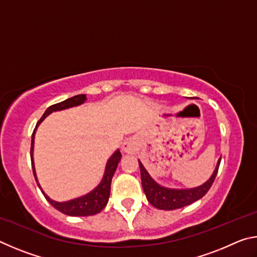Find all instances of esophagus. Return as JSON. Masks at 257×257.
<instances>
[{
  "label": "esophagus",
  "instance_id": "34e87169",
  "mask_svg": "<svg viewBox=\"0 0 257 257\" xmlns=\"http://www.w3.org/2000/svg\"><path fill=\"white\" fill-rule=\"evenodd\" d=\"M137 150H138L137 143H136V141H135V139L130 138V139H128V141H125V142L123 143L122 151L124 152V153L134 154V153H136Z\"/></svg>",
  "mask_w": 257,
  "mask_h": 257
}]
</instances>
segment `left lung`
<instances>
[{
    "label": "left lung",
    "instance_id": "1",
    "mask_svg": "<svg viewBox=\"0 0 257 257\" xmlns=\"http://www.w3.org/2000/svg\"><path fill=\"white\" fill-rule=\"evenodd\" d=\"M220 162L221 159L217 161L216 168L212 177L202 186L191 189H171L160 186L158 182L152 179V177L146 171L144 165L142 164L141 161H138L139 168H141L143 189L145 191L147 201L154 207L165 211L177 210V208H181L198 201L199 198H202L207 193L212 184L214 182L217 170H219Z\"/></svg>",
    "mask_w": 257,
    "mask_h": 257
}]
</instances>
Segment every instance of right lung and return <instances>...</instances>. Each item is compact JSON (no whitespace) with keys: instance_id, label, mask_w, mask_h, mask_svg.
<instances>
[{"instance_id":"add662e5","label":"right lung","mask_w":257,"mask_h":257,"mask_svg":"<svg viewBox=\"0 0 257 257\" xmlns=\"http://www.w3.org/2000/svg\"><path fill=\"white\" fill-rule=\"evenodd\" d=\"M86 99H87L86 95L80 94V95H76V96L68 98L63 102H60V103L54 104V105H51L50 107H47V110L45 111L44 114H43L40 121L37 122L36 128L34 129L33 135H32V146H30V159H32V167H33V173H34L35 180H36L37 185L40 188H41V186L37 181L36 171H35V165H34V158H33L34 139H35V133H36L37 127L41 124L42 121L44 120L47 115L51 114L52 112L61 111V110H64V108L80 105V104L84 103ZM120 159H121V153L118 150L113 153V155L110 159H108L101 184H99L94 190L90 191V193L85 195V196L78 197L76 199H71V201H68V202L59 203V202L53 201V199H51L41 188L42 193H43V195H44L47 201L50 202L51 205L55 207L58 211L62 212L63 214L71 215V216H88V215L97 214V213L101 212L103 208L106 206L108 197H110L112 177H113V175H114Z\"/></svg>"}]
</instances>
